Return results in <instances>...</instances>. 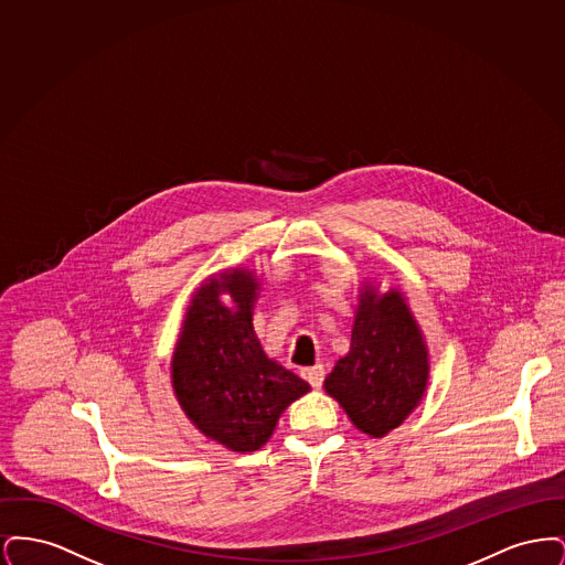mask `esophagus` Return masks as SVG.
Segmentation results:
<instances>
[{
	"label": "esophagus",
	"instance_id": "34e87169",
	"mask_svg": "<svg viewBox=\"0 0 565 565\" xmlns=\"http://www.w3.org/2000/svg\"><path fill=\"white\" fill-rule=\"evenodd\" d=\"M300 375H302V379H305L311 387H322L323 376H326V373H323L322 364H316V366L302 369V371H300Z\"/></svg>",
	"mask_w": 565,
	"mask_h": 565
}]
</instances>
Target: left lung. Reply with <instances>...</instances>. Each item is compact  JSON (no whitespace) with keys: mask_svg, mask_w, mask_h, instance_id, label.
Returning <instances> with one entry per match:
<instances>
[{"mask_svg":"<svg viewBox=\"0 0 565 565\" xmlns=\"http://www.w3.org/2000/svg\"><path fill=\"white\" fill-rule=\"evenodd\" d=\"M428 353L398 292L366 290L355 313L351 350L326 379L358 430L375 438L398 428L424 396Z\"/></svg>","mask_w":565,"mask_h":565,"instance_id":"left-lung-1","label":"left lung"}]
</instances>
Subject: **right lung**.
I'll return each instance as SVG.
<instances>
[{"label":"right lung","mask_w":565,"mask_h":565,"mask_svg":"<svg viewBox=\"0 0 565 565\" xmlns=\"http://www.w3.org/2000/svg\"><path fill=\"white\" fill-rule=\"evenodd\" d=\"M258 284L233 270L192 298L173 355V390L192 424L233 451H256L269 440L284 408L309 385L267 358L252 326ZM224 291L236 300L231 310Z\"/></svg>","instance_id":"obj_1"}]
</instances>
